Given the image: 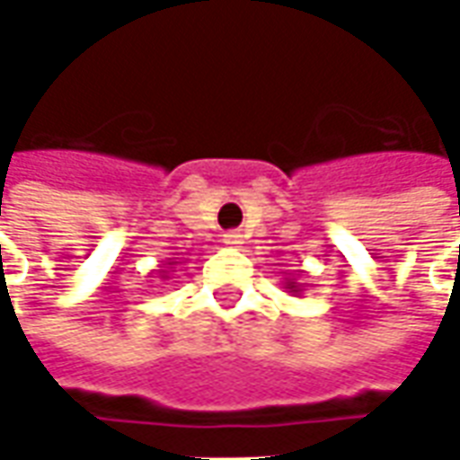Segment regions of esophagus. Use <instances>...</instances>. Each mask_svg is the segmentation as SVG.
Returning a JSON list of instances; mask_svg holds the SVG:
<instances>
[{
    "label": "esophagus",
    "mask_w": 460,
    "mask_h": 460,
    "mask_svg": "<svg viewBox=\"0 0 460 460\" xmlns=\"http://www.w3.org/2000/svg\"><path fill=\"white\" fill-rule=\"evenodd\" d=\"M222 243H225V245H230V248H240L243 235H240V233H235V230H233V233H225V235H222Z\"/></svg>",
    "instance_id": "1"
}]
</instances>
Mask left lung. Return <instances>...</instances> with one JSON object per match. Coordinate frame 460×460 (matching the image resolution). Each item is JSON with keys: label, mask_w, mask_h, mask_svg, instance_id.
Returning <instances> with one entry per match:
<instances>
[{"label": "left lung", "mask_w": 460, "mask_h": 460, "mask_svg": "<svg viewBox=\"0 0 460 460\" xmlns=\"http://www.w3.org/2000/svg\"><path fill=\"white\" fill-rule=\"evenodd\" d=\"M284 289H289V292H302V284H296V281H294V279H287V281H284Z\"/></svg>", "instance_id": "obj_1"}]
</instances>
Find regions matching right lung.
<instances>
[{
  "mask_svg": "<svg viewBox=\"0 0 460 460\" xmlns=\"http://www.w3.org/2000/svg\"><path fill=\"white\" fill-rule=\"evenodd\" d=\"M173 263H179V261H168V266H173ZM161 274H164V276H161V279H168L166 271H161Z\"/></svg>",
  "mask_w": 460,
  "mask_h": 460,
  "instance_id": "add662e5",
  "label": "right lung"
}]
</instances>
